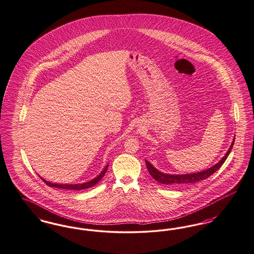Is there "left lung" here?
<instances>
[{"instance_id":"1","label":"left lung","mask_w":254,"mask_h":254,"mask_svg":"<svg viewBox=\"0 0 254 254\" xmlns=\"http://www.w3.org/2000/svg\"><path fill=\"white\" fill-rule=\"evenodd\" d=\"M235 139V138H234ZM234 139L229 150L225 154L223 158L216 163L214 164L212 167L203 170L200 172L192 173V174H183V175H171V174H165V173L161 172L159 171L157 168H155L151 163L147 161H145L146 163V167L149 174L151 175L153 179L155 181H157L158 183H163V184H166V185H173V186H180V185H183V184H189V183H194L199 182V181H203L206 180L207 178H209L210 176H212L213 173L217 171L223 164L224 162L226 161V159L228 158L229 154L231 152L233 146H234Z\"/></svg>"}]
</instances>
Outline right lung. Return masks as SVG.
<instances>
[{"instance_id":"right-lung-1","label":"right lung","mask_w":254,"mask_h":254,"mask_svg":"<svg viewBox=\"0 0 254 254\" xmlns=\"http://www.w3.org/2000/svg\"><path fill=\"white\" fill-rule=\"evenodd\" d=\"M108 167H109V164H107V165L104 167V169L102 170L101 173H100L97 177H95L94 179H92V180L87 182V183H78V184H60V183H50V182H47L46 180H44L43 178H41V176H40V178H41V180H42L44 183H46L48 186H50V187H56V188H61V189H69V190H84V189L90 188L91 186L95 185L98 182H100L102 178L104 177L105 173L107 172Z\"/></svg>"}]
</instances>
